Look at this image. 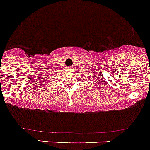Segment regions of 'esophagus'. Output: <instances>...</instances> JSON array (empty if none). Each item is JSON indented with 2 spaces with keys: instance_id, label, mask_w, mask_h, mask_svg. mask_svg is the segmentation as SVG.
Returning <instances> with one entry per match:
<instances>
[{
  "instance_id": "esophagus-1",
  "label": "esophagus",
  "mask_w": 150,
  "mask_h": 150,
  "mask_svg": "<svg viewBox=\"0 0 150 150\" xmlns=\"http://www.w3.org/2000/svg\"><path fill=\"white\" fill-rule=\"evenodd\" d=\"M69 69H70V70H72V69H73V68H71V67H70V68H69Z\"/></svg>"
}]
</instances>
